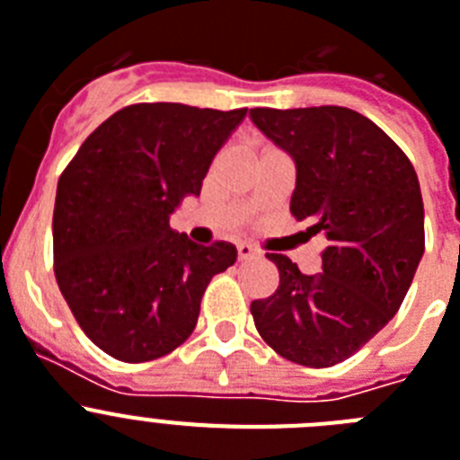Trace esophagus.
I'll list each match as a JSON object with an SVG mask.
<instances>
[{"mask_svg":"<svg viewBox=\"0 0 460 460\" xmlns=\"http://www.w3.org/2000/svg\"><path fill=\"white\" fill-rule=\"evenodd\" d=\"M257 257V250L252 245H247V243H241L238 245V261H250V259Z\"/></svg>","mask_w":460,"mask_h":460,"instance_id":"esophagus-1","label":"esophagus"}]
</instances>
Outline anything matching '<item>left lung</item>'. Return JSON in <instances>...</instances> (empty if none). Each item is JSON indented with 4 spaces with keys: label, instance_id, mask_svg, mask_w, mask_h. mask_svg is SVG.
<instances>
[{
    "label": "left lung",
    "instance_id": "8db88e82",
    "mask_svg": "<svg viewBox=\"0 0 460 460\" xmlns=\"http://www.w3.org/2000/svg\"><path fill=\"white\" fill-rule=\"evenodd\" d=\"M250 119L296 166L291 215L326 238L317 275L269 254L279 287L252 301L254 326L279 357L329 368L385 329L412 285L423 257L417 171L351 109H252Z\"/></svg>",
    "mask_w": 460,
    "mask_h": 460
}]
</instances>
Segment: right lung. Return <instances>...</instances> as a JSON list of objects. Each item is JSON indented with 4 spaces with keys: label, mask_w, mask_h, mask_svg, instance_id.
Returning a JSON list of instances; mask_svg holds the SVG:
<instances>
[{
    "label": "right lung",
    "mask_w": 460,
    "mask_h": 460,
    "mask_svg": "<svg viewBox=\"0 0 460 460\" xmlns=\"http://www.w3.org/2000/svg\"><path fill=\"white\" fill-rule=\"evenodd\" d=\"M245 113L127 106L87 136L59 175L55 278L75 322L113 358L153 361L182 345L208 282L235 263L231 243L197 245L171 229V215L201 194Z\"/></svg>",
    "instance_id": "right-lung-1"
}]
</instances>
